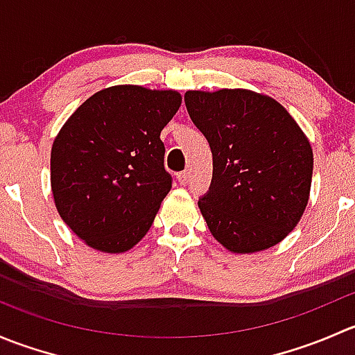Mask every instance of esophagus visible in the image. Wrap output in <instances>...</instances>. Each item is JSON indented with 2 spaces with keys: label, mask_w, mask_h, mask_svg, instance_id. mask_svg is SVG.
Returning a JSON list of instances; mask_svg holds the SVG:
<instances>
[{
  "label": "esophagus",
  "mask_w": 355,
  "mask_h": 355,
  "mask_svg": "<svg viewBox=\"0 0 355 355\" xmlns=\"http://www.w3.org/2000/svg\"><path fill=\"white\" fill-rule=\"evenodd\" d=\"M177 180L180 182L182 185L187 184V182H189V173H187V171H182V173H178L177 175Z\"/></svg>",
  "instance_id": "34e87169"
}]
</instances>
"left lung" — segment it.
I'll return each instance as SVG.
<instances>
[{
	"label": "left lung",
	"instance_id": "left-lung-1",
	"mask_svg": "<svg viewBox=\"0 0 355 355\" xmlns=\"http://www.w3.org/2000/svg\"><path fill=\"white\" fill-rule=\"evenodd\" d=\"M191 120L213 153L199 209L213 237L237 254L284 241L309 200L313 149L278 101L247 89L185 92Z\"/></svg>",
	"mask_w": 355,
	"mask_h": 355
}]
</instances>
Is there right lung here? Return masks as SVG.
Returning <instances> with one entry per match:
<instances>
[{"label":"right lung","instance_id":"add662e5","mask_svg":"<svg viewBox=\"0 0 355 355\" xmlns=\"http://www.w3.org/2000/svg\"><path fill=\"white\" fill-rule=\"evenodd\" d=\"M180 105L177 91L113 85L82 103L56 135V209L92 249L125 252L151 228L171 189L159 135Z\"/></svg>","mask_w":355,"mask_h":355}]
</instances>
